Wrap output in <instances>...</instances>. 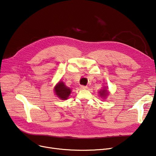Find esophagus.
I'll use <instances>...</instances> for the list:
<instances>
[{"label": "esophagus", "mask_w": 156, "mask_h": 156, "mask_svg": "<svg viewBox=\"0 0 156 156\" xmlns=\"http://www.w3.org/2000/svg\"><path fill=\"white\" fill-rule=\"evenodd\" d=\"M80 88L81 89H86V88H87V87L85 86V85H81Z\"/></svg>", "instance_id": "1"}]
</instances>
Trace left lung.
<instances>
[{
  "mask_svg": "<svg viewBox=\"0 0 156 156\" xmlns=\"http://www.w3.org/2000/svg\"><path fill=\"white\" fill-rule=\"evenodd\" d=\"M99 94H100V95L101 97H105V96L108 94V92L107 90L103 89V90H101V92H99Z\"/></svg>",
  "mask_w": 156,
  "mask_h": 156,
  "instance_id": "obj_1",
  "label": "left lung"
}]
</instances>
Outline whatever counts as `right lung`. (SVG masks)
Masks as SVG:
<instances>
[{
	"label": "right lung",
	"instance_id": "obj_1",
	"mask_svg": "<svg viewBox=\"0 0 156 156\" xmlns=\"http://www.w3.org/2000/svg\"><path fill=\"white\" fill-rule=\"evenodd\" d=\"M55 92L57 97H59L61 99L66 100L69 96L71 91L70 88L66 86L63 82L60 81L55 87Z\"/></svg>",
	"mask_w": 156,
	"mask_h": 156
}]
</instances>
